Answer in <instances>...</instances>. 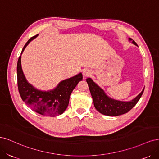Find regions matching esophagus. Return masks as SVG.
<instances>
[{
  "label": "esophagus",
  "instance_id": "esophagus-1",
  "mask_svg": "<svg viewBox=\"0 0 159 159\" xmlns=\"http://www.w3.org/2000/svg\"><path fill=\"white\" fill-rule=\"evenodd\" d=\"M91 74V71L89 70V69H84L83 70V75L85 76V77H88V76H89Z\"/></svg>",
  "mask_w": 159,
  "mask_h": 159
}]
</instances>
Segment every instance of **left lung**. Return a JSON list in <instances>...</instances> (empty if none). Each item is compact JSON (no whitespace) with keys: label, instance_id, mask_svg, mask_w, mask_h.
I'll return each instance as SVG.
<instances>
[{"label":"left lung","instance_id":"left-lung-1","mask_svg":"<svg viewBox=\"0 0 159 159\" xmlns=\"http://www.w3.org/2000/svg\"><path fill=\"white\" fill-rule=\"evenodd\" d=\"M129 40H131V38H129ZM132 42L137 45L134 40ZM86 81L88 84L91 95L92 96L95 109L99 113L108 116H118L129 112L139 102L144 91L143 89L141 93H139L131 102H119L107 97L103 90L94 83L91 78H88Z\"/></svg>","mask_w":159,"mask_h":159}]
</instances>
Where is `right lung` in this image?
<instances>
[{
    "label": "right lung",
    "mask_w": 159,
    "mask_h": 159,
    "mask_svg": "<svg viewBox=\"0 0 159 159\" xmlns=\"http://www.w3.org/2000/svg\"><path fill=\"white\" fill-rule=\"evenodd\" d=\"M37 35L30 38L24 46L22 53L29 42ZM81 73L61 81L57 87L50 91H39L28 83L21 67V56L17 63V82L19 93L23 102L35 112L45 116H56L63 113L69 104L72 91L82 80Z\"/></svg>",
    "instance_id": "add662e5"
}]
</instances>
